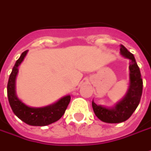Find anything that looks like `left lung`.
Here are the masks:
<instances>
[{
    "instance_id": "left-lung-1",
    "label": "left lung",
    "mask_w": 151,
    "mask_h": 151,
    "mask_svg": "<svg viewBox=\"0 0 151 151\" xmlns=\"http://www.w3.org/2000/svg\"><path fill=\"white\" fill-rule=\"evenodd\" d=\"M120 54L130 60L129 66V87L126 95L124 97L122 100L110 109L97 105L93 100L92 106L93 112L97 117L103 122L116 124L127 120L136 109L142 95L143 80L141 78L139 68L138 67L134 55L129 52L123 45H120Z\"/></svg>"
}]
</instances>
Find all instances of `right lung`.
<instances>
[{
  "instance_id": "add662e5",
  "label": "right lung",
  "mask_w": 151,
  "mask_h": 151,
  "mask_svg": "<svg viewBox=\"0 0 151 151\" xmlns=\"http://www.w3.org/2000/svg\"><path fill=\"white\" fill-rule=\"evenodd\" d=\"M28 50L23 52L16 62L7 83V96L10 106L17 117L32 126H45L58 121L64 114L71 99L70 95L62 98L53 104L42 108H32L26 105L16 94V78L18 73V67L25 58Z\"/></svg>"
}]
</instances>
